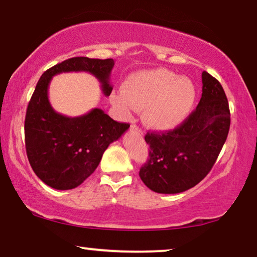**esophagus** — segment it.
Instances as JSON below:
<instances>
[{"mask_svg": "<svg viewBox=\"0 0 257 257\" xmlns=\"http://www.w3.org/2000/svg\"><path fill=\"white\" fill-rule=\"evenodd\" d=\"M131 131H132V132H135V133H137V135H139L140 137L143 136V131H141V130H140L139 127H138L137 125H135V124L131 125Z\"/></svg>", "mask_w": 257, "mask_h": 257, "instance_id": "esophagus-1", "label": "esophagus"}]
</instances>
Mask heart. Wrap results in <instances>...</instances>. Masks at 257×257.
<instances>
[{"mask_svg": "<svg viewBox=\"0 0 257 257\" xmlns=\"http://www.w3.org/2000/svg\"><path fill=\"white\" fill-rule=\"evenodd\" d=\"M124 89L111 96L114 105L125 114L144 109L145 124L161 132L172 131L187 119L197 94L190 79L163 68L133 74Z\"/></svg>", "mask_w": 257, "mask_h": 257, "instance_id": "1", "label": "heart"}]
</instances>
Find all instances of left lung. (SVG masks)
<instances>
[{"label":"left lung","mask_w":257,"mask_h":257,"mask_svg":"<svg viewBox=\"0 0 257 257\" xmlns=\"http://www.w3.org/2000/svg\"><path fill=\"white\" fill-rule=\"evenodd\" d=\"M203 94L196 110L173 131L148 132L150 159L139 176L158 193H178L198 184L213 167L230 125L227 97L217 79L202 73Z\"/></svg>","instance_id":"8db88e82"}]
</instances>
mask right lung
<instances>
[{
	"mask_svg": "<svg viewBox=\"0 0 257 257\" xmlns=\"http://www.w3.org/2000/svg\"><path fill=\"white\" fill-rule=\"evenodd\" d=\"M113 66V59L70 58L47 69L37 83L25 116V148L33 172L48 187L57 190L79 187L97 168L107 146L130 127L97 107L79 117L58 113L48 101L52 77L88 72L99 81L103 94L109 96Z\"/></svg>",
	"mask_w": 257,
	"mask_h": 257,
	"instance_id": "right-lung-1",
	"label": "right lung"
}]
</instances>
